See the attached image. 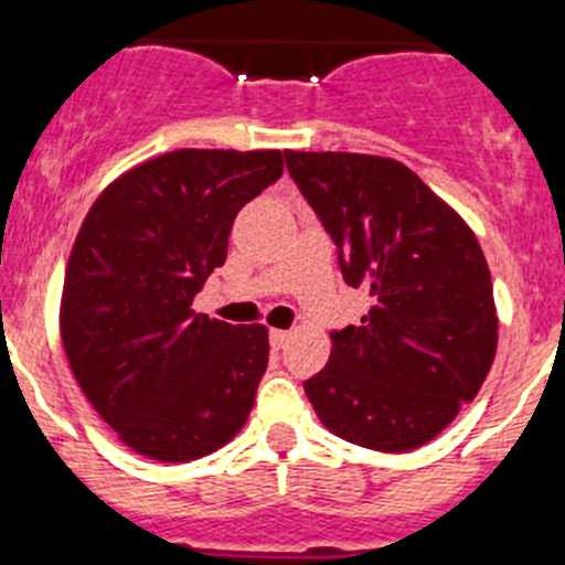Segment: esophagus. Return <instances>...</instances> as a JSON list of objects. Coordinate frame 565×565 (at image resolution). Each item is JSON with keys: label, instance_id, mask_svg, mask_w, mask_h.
Segmentation results:
<instances>
[{"label": "esophagus", "instance_id": "34e87169", "mask_svg": "<svg viewBox=\"0 0 565 565\" xmlns=\"http://www.w3.org/2000/svg\"><path fill=\"white\" fill-rule=\"evenodd\" d=\"M287 342H289V331H281V328H273L270 331V344L276 350H281V348H287Z\"/></svg>", "mask_w": 565, "mask_h": 565}]
</instances>
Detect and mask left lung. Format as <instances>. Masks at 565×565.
Returning <instances> with one entry per match:
<instances>
[{"label":"left lung","instance_id":"8db88e82","mask_svg":"<svg viewBox=\"0 0 565 565\" xmlns=\"http://www.w3.org/2000/svg\"><path fill=\"white\" fill-rule=\"evenodd\" d=\"M287 171L372 306L331 333V359L303 383L339 439L377 452L434 441L483 386L497 306L478 237L411 168L350 151H284Z\"/></svg>","mask_w":565,"mask_h":565}]
</instances>
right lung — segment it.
<instances>
[{
    "instance_id": "add662e5",
    "label": "right lung",
    "mask_w": 565,
    "mask_h": 565,
    "mask_svg": "<svg viewBox=\"0 0 565 565\" xmlns=\"http://www.w3.org/2000/svg\"><path fill=\"white\" fill-rule=\"evenodd\" d=\"M284 173L281 151L179 149L115 179L65 267L60 337L76 383L129 450L188 463L243 430L267 328L195 315L237 212Z\"/></svg>"
}]
</instances>
